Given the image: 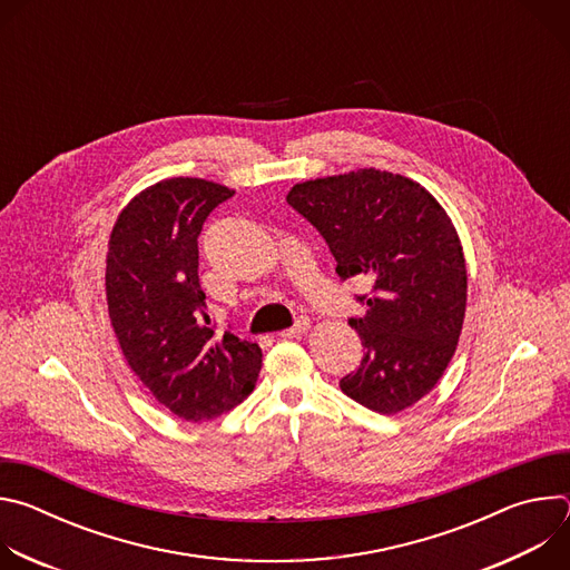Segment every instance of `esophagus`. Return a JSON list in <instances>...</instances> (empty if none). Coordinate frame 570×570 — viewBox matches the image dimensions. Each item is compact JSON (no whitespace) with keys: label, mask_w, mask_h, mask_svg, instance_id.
<instances>
[{"label":"esophagus","mask_w":570,"mask_h":570,"mask_svg":"<svg viewBox=\"0 0 570 570\" xmlns=\"http://www.w3.org/2000/svg\"><path fill=\"white\" fill-rule=\"evenodd\" d=\"M308 327H311V322H308V317H299L291 330H284V332H279V338H297V336H302V334H306L308 332Z\"/></svg>","instance_id":"esophagus-1"}]
</instances>
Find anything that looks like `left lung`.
<instances>
[{
  "label": "left lung",
  "mask_w": 570,
  "mask_h": 570,
  "mask_svg": "<svg viewBox=\"0 0 570 570\" xmlns=\"http://www.w3.org/2000/svg\"><path fill=\"white\" fill-rule=\"evenodd\" d=\"M286 203L327 240L336 273L372 284L363 317L350 324L363 361L341 390L365 409L394 415L442 379L462 332L466 266L442 205L417 183L376 169L295 185Z\"/></svg>",
  "instance_id": "left-lung-1"
}]
</instances>
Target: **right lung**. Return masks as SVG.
Masks as SVG:
<instances>
[{
    "mask_svg": "<svg viewBox=\"0 0 570 570\" xmlns=\"http://www.w3.org/2000/svg\"><path fill=\"white\" fill-rule=\"evenodd\" d=\"M234 191L200 178L161 180L119 214L106 259V295L119 347L150 394L187 422L246 399L262 370L257 343L216 334L198 279V236Z\"/></svg>",
    "mask_w": 570,
    "mask_h": 570,
    "instance_id": "1",
    "label": "right lung"
}]
</instances>
